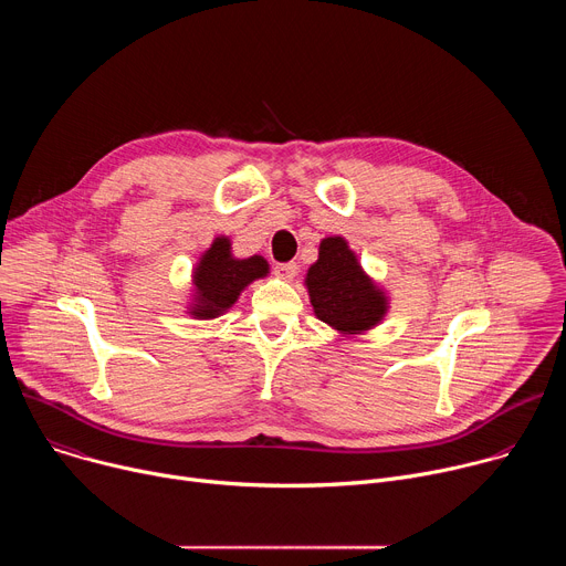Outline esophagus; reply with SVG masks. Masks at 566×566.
I'll return each instance as SVG.
<instances>
[{
  "label": "esophagus",
  "mask_w": 566,
  "mask_h": 566,
  "mask_svg": "<svg viewBox=\"0 0 566 566\" xmlns=\"http://www.w3.org/2000/svg\"><path fill=\"white\" fill-rule=\"evenodd\" d=\"M275 275L282 277V280H293L297 275V264L295 262H286V264H277L275 269Z\"/></svg>",
  "instance_id": "34e87169"
}]
</instances>
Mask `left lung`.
I'll use <instances>...</instances> for the list:
<instances>
[{
  "label": "left lung",
  "instance_id": "1",
  "mask_svg": "<svg viewBox=\"0 0 566 566\" xmlns=\"http://www.w3.org/2000/svg\"><path fill=\"white\" fill-rule=\"evenodd\" d=\"M306 289L315 315L340 334H363L387 311V297L363 273L343 237L322 239L317 262L306 273Z\"/></svg>",
  "mask_w": 566,
  "mask_h": 566
}]
</instances>
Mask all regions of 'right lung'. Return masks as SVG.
I'll use <instances>...</instances> for the list:
<instances>
[{
    "label": "right lung",
    "instance_id": "obj_1",
    "mask_svg": "<svg viewBox=\"0 0 566 566\" xmlns=\"http://www.w3.org/2000/svg\"><path fill=\"white\" fill-rule=\"evenodd\" d=\"M266 273L269 264L264 258L253 255L249 260H234L230 255V239L217 237L195 269L197 304L190 308V313L201 319L221 315V311L237 302L241 291Z\"/></svg>",
    "mask_w": 566,
    "mask_h": 566
}]
</instances>
